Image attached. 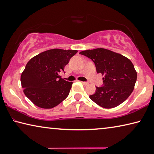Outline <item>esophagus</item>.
Segmentation results:
<instances>
[{"instance_id":"esophagus-1","label":"esophagus","mask_w":154,"mask_h":154,"mask_svg":"<svg viewBox=\"0 0 154 154\" xmlns=\"http://www.w3.org/2000/svg\"><path fill=\"white\" fill-rule=\"evenodd\" d=\"M82 83L84 85H88V82H82Z\"/></svg>"}]
</instances>
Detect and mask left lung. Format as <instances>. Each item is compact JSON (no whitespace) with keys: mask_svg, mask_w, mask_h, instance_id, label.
Instances as JSON below:
<instances>
[{"mask_svg":"<svg viewBox=\"0 0 154 154\" xmlns=\"http://www.w3.org/2000/svg\"><path fill=\"white\" fill-rule=\"evenodd\" d=\"M90 58L96 71L103 75L102 87H96L91 100L105 109L116 107L129 97L134 88L137 73L132 62L120 54L97 48L81 51Z\"/></svg>","mask_w":154,"mask_h":154,"instance_id":"obj_1","label":"left lung"}]
</instances>
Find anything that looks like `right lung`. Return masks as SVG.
Segmentation results:
<instances>
[{"instance_id":"add662e5","label":"right lung","mask_w":154,"mask_h":154,"mask_svg":"<svg viewBox=\"0 0 154 154\" xmlns=\"http://www.w3.org/2000/svg\"><path fill=\"white\" fill-rule=\"evenodd\" d=\"M77 50L53 49L31 58L21 75V83L26 97L36 106L51 109L69 94L72 82L61 78L59 72Z\"/></svg>"}]
</instances>
